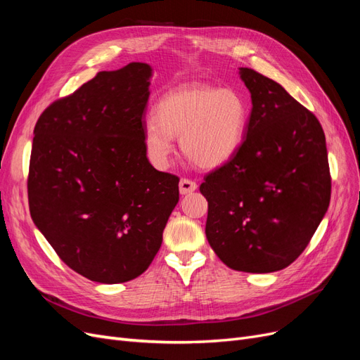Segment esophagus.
<instances>
[{"label":"esophagus","mask_w":360,"mask_h":360,"mask_svg":"<svg viewBox=\"0 0 360 360\" xmlns=\"http://www.w3.org/2000/svg\"><path fill=\"white\" fill-rule=\"evenodd\" d=\"M179 188H180V193L181 195H186V193H191L193 191H197V183H195L193 180L191 179H181L180 183H179Z\"/></svg>","instance_id":"obj_1"}]
</instances>
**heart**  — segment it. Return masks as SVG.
<instances>
[{"instance_id": "heart-1", "label": "heart", "mask_w": 360, "mask_h": 360, "mask_svg": "<svg viewBox=\"0 0 360 360\" xmlns=\"http://www.w3.org/2000/svg\"><path fill=\"white\" fill-rule=\"evenodd\" d=\"M248 122L249 105L237 90L201 82L177 86L160 97L156 115L146 118V156L155 168H168L174 136H180L183 155L191 162L217 168L240 148Z\"/></svg>"}]
</instances>
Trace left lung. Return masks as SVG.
<instances>
[{
    "mask_svg": "<svg viewBox=\"0 0 360 360\" xmlns=\"http://www.w3.org/2000/svg\"><path fill=\"white\" fill-rule=\"evenodd\" d=\"M252 111L233 159L204 177L205 236L224 264L248 274L285 269L308 246L330 202L323 127L282 86L240 68Z\"/></svg>",
    "mask_w": 360,
    "mask_h": 360,
    "instance_id": "obj_1",
    "label": "left lung"
}]
</instances>
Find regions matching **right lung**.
<instances>
[{
    "instance_id": "1",
    "label": "right lung",
    "mask_w": 360,
    "mask_h": 360,
    "mask_svg": "<svg viewBox=\"0 0 360 360\" xmlns=\"http://www.w3.org/2000/svg\"><path fill=\"white\" fill-rule=\"evenodd\" d=\"M151 68L99 72L39 117L28 204L40 233L76 274L101 284L148 269L179 202V177L151 167L143 127Z\"/></svg>"
}]
</instances>
